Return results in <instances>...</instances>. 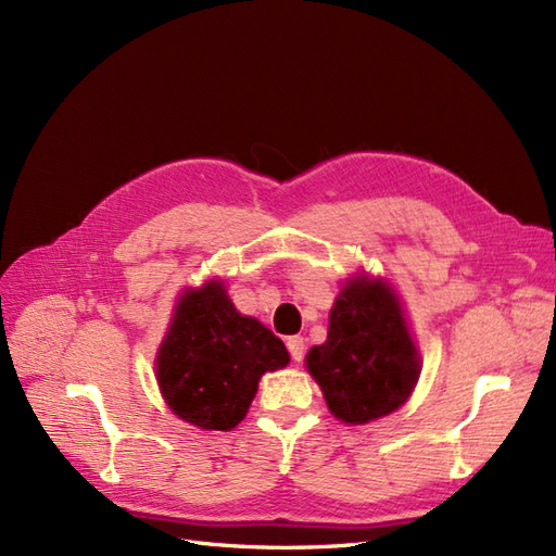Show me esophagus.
I'll use <instances>...</instances> for the list:
<instances>
[{"mask_svg": "<svg viewBox=\"0 0 556 556\" xmlns=\"http://www.w3.org/2000/svg\"><path fill=\"white\" fill-rule=\"evenodd\" d=\"M288 350H290V357H292L294 362L304 359V355H306V341H304V336H290V339H288Z\"/></svg>", "mask_w": 556, "mask_h": 556, "instance_id": "obj_1", "label": "esophagus"}]
</instances>
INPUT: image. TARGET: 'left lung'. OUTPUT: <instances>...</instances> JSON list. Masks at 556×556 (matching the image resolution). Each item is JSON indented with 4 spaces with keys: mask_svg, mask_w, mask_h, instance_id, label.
Wrapping results in <instances>:
<instances>
[{
    "mask_svg": "<svg viewBox=\"0 0 556 556\" xmlns=\"http://www.w3.org/2000/svg\"><path fill=\"white\" fill-rule=\"evenodd\" d=\"M306 364L343 422L364 425L394 413L419 374L394 292L380 280H352L331 308L327 341L311 348Z\"/></svg>",
    "mask_w": 556,
    "mask_h": 556,
    "instance_id": "8db88e82",
    "label": "left lung"
}]
</instances>
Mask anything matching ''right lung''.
Returning a JSON list of instances; mask_svg holds the SVG:
<instances>
[{"mask_svg": "<svg viewBox=\"0 0 556 556\" xmlns=\"http://www.w3.org/2000/svg\"><path fill=\"white\" fill-rule=\"evenodd\" d=\"M290 362L285 343L237 313L220 282L185 292L157 355L169 408L194 427L229 431L245 417L266 371Z\"/></svg>", "mask_w": 556, "mask_h": 556, "instance_id": "1", "label": "right lung"}]
</instances>
